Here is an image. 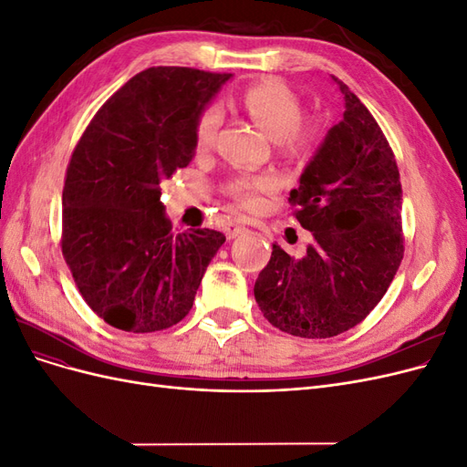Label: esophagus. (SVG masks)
Wrapping results in <instances>:
<instances>
[{"instance_id": "1", "label": "esophagus", "mask_w": 467, "mask_h": 467, "mask_svg": "<svg viewBox=\"0 0 467 467\" xmlns=\"http://www.w3.org/2000/svg\"><path fill=\"white\" fill-rule=\"evenodd\" d=\"M223 232H225V235H228L230 239H234V237L242 235V234L245 232V225H244V222H239V220H232V222H228V223L223 225Z\"/></svg>"}]
</instances>
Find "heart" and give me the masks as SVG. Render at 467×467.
<instances>
[{"label":"heart","mask_w":467,"mask_h":467,"mask_svg":"<svg viewBox=\"0 0 467 467\" xmlns=\"http://www.w3.org/2000/svg\"><path fill=\"white\" fill-rule=\"evenodd\" d=\"M244 107L259 129L276 140V146L290 158H304L314 150L319 140V126L316 122H302V107L294 93L273 81L257 83L245 91ZM222 115L218 109L204 110L196 122V151L206 153L216 144ZM276 187L273 175L245 177L232 185L235 201L245 206L257 204V192Z\"/></svg>","instance_id":"b5f03b06"}]
</instances>
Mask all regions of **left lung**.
<instances>
[{
    "instance_id": "1",
    "label": "left lung",
    "mask_w": 467,
    "mask_h": 467,
    "mask_svg": "<svg viewBox=\"0 0 467 467\" xmlns=\"http://www.w3.org/2000/svg\"><path fill=\"white\" fill-rule=\"evenodd\" d=\"M331 79L343 95V117L288 196L312 244L302 257L275 244L253 288L275 327L304 338H329L358 325L384 298L403 259L393 151L360 99Z\"/></svg>"
}]
</instances>
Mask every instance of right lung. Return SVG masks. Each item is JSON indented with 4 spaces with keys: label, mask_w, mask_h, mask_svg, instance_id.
<instances>
[{
    "label": "right lung",
    "mask_w": 467,
    "mask_h": 467,
    "mask_svg": "<svg viewBox=\"0 0 467 467\" xmlns=\"http://www.w3.org/2000/svg\"><path fill=\"white\" fill-rule=\"evenodd\" d=\"M232 74L148 67L97 110L67 165L62 253L109 325L153 333L185 317L225 235L173 234L161 181L187 167L196 122Z\"/></svg>",
    "instance_id": "right-lung-1"
}]
</instances>
